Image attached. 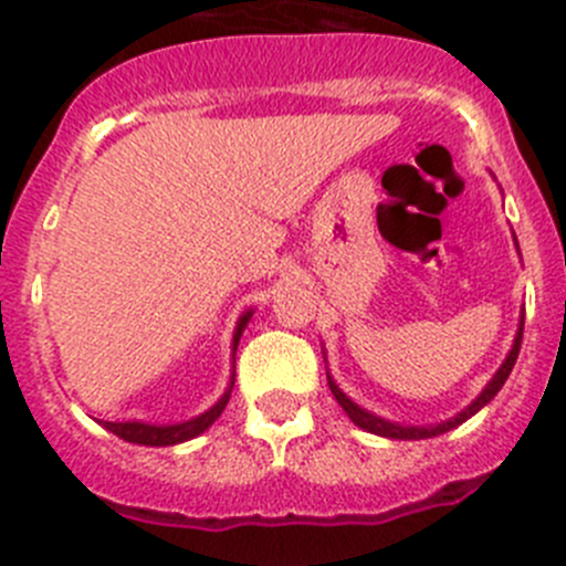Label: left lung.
I'll return each instance as SVG.
<instances>
[{
	"label": "left lung",
	"mask_w": 566,
	"mask_h": 566,
	"mask_svg": "<svg viewBox=\"0 0 566 566\" xmlns=\"http://www.w3.org/2000/svg\"><path fill=\"white\" fill-rule=\"evenodd\" d=\"M520 346H522V332H520V335H516L514 348H511L509 360H505L503 366H500V371L494 374V379H491L489 385H485L483 394H480L478 399H474V402L469 405L467 410H463V413H458L455 419L443 421V424H438V427H399V424H390V421L377 419V416H371V413H366V410H363V408H357V405L352 402V399H348V396L343 394V390L337 388V385L332 382V379H329V388H332V394H335L337 402H340V408L348 413V419L355 421L357 427H363V430L377 432V436H385V438H432V436H441V432L452 430V427H458V424H461V421H467L469 416L478 413V410L483 408L485 402H491V399L497 396V390L503 388L505 379H509V374H511V368H514L516 357H520Z\"/></svg>",
	"instance_id": "obj_1"
}]
</instances>
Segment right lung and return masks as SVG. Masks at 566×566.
<instances>
[{
	"label": "right lung",
	"mask_w": 566,
	"mask_h": 566,
	"mask_svg": "<svg viewBox=\"0 0 566 566\" xmlns=\"http://www.w3.org/2000/svg\"><path fill=\"white\" fill-rule=\"evenodd\" d=\"M248 318H251V313L242 315L240 324H237L234 348H237V343H240V335H242V329H245ZM229 396H231V390H226V396H223V399H220L218 405H214V408L206 410V413L198 416V419L184 421V424L156 427V424H139V421H125V424H116V421H103V427H105V430L114 432V436L123 438V441L145 443V447H170V443H181V441H189V438L200 436V432H203L206 427L211 424V421H214L220 413H223L226 405H229Z\"/></svg>",
	"instance_id": "right-lung-1"
}]
</instances>
